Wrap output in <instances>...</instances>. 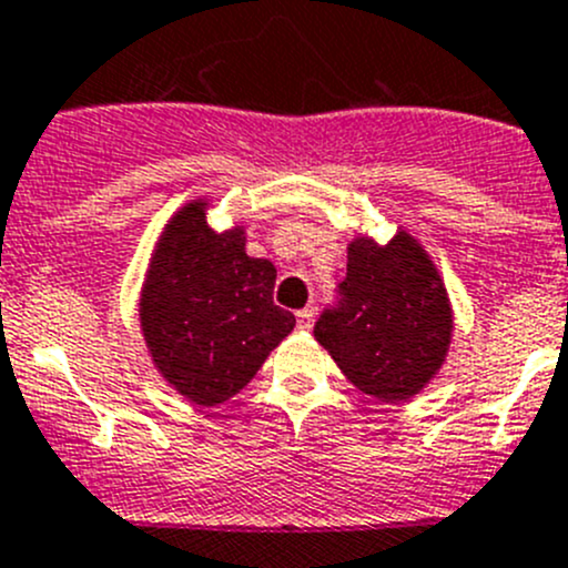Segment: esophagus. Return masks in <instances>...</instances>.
<instances>
[{
	"instance_id": "1",
	"label": "esophagus",
	"mask_w": 568,
	"mask_h": 568,
	"mask_svg": "<svg viewBox=\"0 0 568 568\" xmlns=\"http://www.w3.org/2000/svg\"><path fill=\"white\" fill-rule=\"evenodd\" d=\"M312 323H315V306H306V310L298 312V326L310 332Z\"/></svg>"
}]
</instances>
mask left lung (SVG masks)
<instances>
[{"label": "left lung", "mask_w": 568, "mask_h": 568, "mask_svg": "<svg viewBox=\"0 0 568 568\" xmlns=\"http://www.w3.org/2000/svg\"><path fill=\"white\" fill-rule=\"evenodd\" d=\"M452 337L449 290L420 240L398 229L387 242H348L339 306L323 312L315 339L356 390L409 402L443 368Z\"/></svg>", "instance_id": "8db88e82"}]
</instances>
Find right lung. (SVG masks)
I'll return each mask as SVG.
<instances>
[{
  "label": "right lung",
  "instance_id": "right-lung-1",
  "mask_svg": "<svg viewBox=\"0 0 568 568\" xmlns=\"http://www.w3.org/2000/svg\"><path fill=\"white\" fill-rule=\"evenodd\" d=\"M206 194L164 223L139 293V328L161 379L200 407L242 390L295 328L273 304L275 267L245 251V225H209Z\"/></svg>",
  "mask_w": 568,
  "mask_h": 568
}]
</instances>
